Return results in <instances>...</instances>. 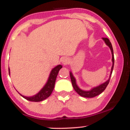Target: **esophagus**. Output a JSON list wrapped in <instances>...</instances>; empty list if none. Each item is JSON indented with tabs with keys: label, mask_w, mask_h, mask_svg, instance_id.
Masks as SVG:
<instances>
[{
	"label": "esophagus",
	"mask_w": 130,
	"mask_h": 130,
	"mask_svg": "<svg viewBox=\"0 0 130 130\" xmlns=\"http://www.w3.org/2000/svg\"><path fill=\"white\" fill-rule=\"evenodd\" d=\"M68 59H66V58H64V59H63V60H62V63H63L64 65H66V64L68 63Z\"/></svg>",
	"instance_id": "esophagus-1"
}]
</instances>
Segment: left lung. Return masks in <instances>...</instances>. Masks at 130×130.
<instances>
[{"mask_svg": "<svg viewBox=\"0 0 130 130\" xmlns=\"http://www.w3.org/2000/svg\"><path fill=\"white\" fill-rule=\"evenodd\" d=\"M103 40H104V42L106 43V44L108 45L109 47H110L112 53V66L111 68V74H110V77L109 79L107 80L106 82L103 83V84H101L100 86H98V87L93 88L92 89V90L90 91H84L82 90L77 87V86L76 85V80L75 78L73 77L72 73L71 72L70 73V78H71V83H72L73 87L74 90L77 92L80 96H83V97H86V98H93L95 97V96H97V95H100V94L102 93L103 91L105 90V89L106 88L107 86H108L110 80V77H111V76L112 74V70H113V68H114V53H113V48L112 46L111 43L110 42L109 40L107 38H103Z\"/></svg>", "mask_w": 130, "mask_h": 130, "instance_id": "obj_1", "label": "left lung"}]
</instances>
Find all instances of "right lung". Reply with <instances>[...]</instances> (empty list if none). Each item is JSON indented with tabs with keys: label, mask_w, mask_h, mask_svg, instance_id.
Wrapping results in <instances>:
<instances>
[{
	"label": "right lung",
	"mask_w": 130,
	"mask_h": 130,
	"mask_svg": "<svg viewBox=\"0 0 130 130\" xmlns=\"http://www.w3.org/2000/svg\"><path fill=\"white\" fill-rule=\"evenodd\" d=\"M62 68V66L61 65H58L53 68V70L51 72L50 76L49 77L48 80H47L46 84L44 86V87L40 90L39 93H38L37 95L34 96H31V97H27V96H24L21 95L23 98L26 99L27 100H29L30 101H35V102H39L41 101L44 100L46 99L50 96L51 94L52 93V92L53 91L54 88L55 83H56V77L57 76L59 70ZM9 70V69H8ZM10 73V71H9Z\"/></svg>",
	"instance_id": "obj_1"
}]
</instances>
